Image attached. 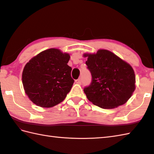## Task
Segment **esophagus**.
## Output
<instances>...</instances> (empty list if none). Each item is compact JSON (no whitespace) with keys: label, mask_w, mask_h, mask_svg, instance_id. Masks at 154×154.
Returning a JSON list of instances; mask_svg holds the SVG:
<instances>
[{"label":"esophagus","mask_w":154,"mask_h":154,"mask_svg":"<svg viewBox=\"0 0 154 154\" xmlns=\"http://www.w3.org/2000/svg\"><path fill=\"white\" fill-rule=\"evenodd\" d=\"M75 83H76L77 84H81V79H78L77 80H75Z\"/></svg>","instance_id":"34e87169"}]
</instances>
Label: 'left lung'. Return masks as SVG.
<instances>
[{
  "label": "left lung",
  "instance_id": "obj_1",
  "mask_svg": "<svg viewBox=\"0 0 154 154\" xmlns=\"http://www.w3.org/2000/svg\"><path fill=\"white\" fill-rule=\"evenodd\" d=\"M91 73L90 85L84 88L88 100L102 109H114L125 104L135 90L136 77L132 67L112 52L98 50L85 54Z\"/></svg>",
  "mask_w": 154,
  "mask_h": 154
}]
</instances>
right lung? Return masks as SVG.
Instances as JSON below:
<instances>
[{
    "mask_svg": "<svg viewBox=\"0 0 154 154\" xmlns=\"http://www.w3.org/2000/svg\"><path fill=\"white\" fill-rule=\"evenodd\" d=\"M70 55L58 49L42 51L26 64L22 84L26 94L36 105L50 108L61 103L69 92L74 80L67 63Z\"/></svg>",
    "mask_w": 154,
    "mask_h": 154,
    "instance_id": "obj_1",
    "label": "right lung"
}]
</instances>
